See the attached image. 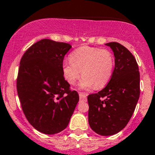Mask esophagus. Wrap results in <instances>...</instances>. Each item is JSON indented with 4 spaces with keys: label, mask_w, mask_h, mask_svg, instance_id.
Masks as SVG:
<instances>
[{
    "label": "esophagus",
    "mask_w": 155,
    "mask_h": 155,
    "mask_svg": "<svg viewBox=\"0 0 155 155\" xmlns=\"http://www.w3.org/2000/svg\"><path fill=\"white\" fill-rule=\"evenodd\" d=\"M79 98H80L81 100H84L86 101V99H87V95L85 93H82V92H79Z\"/></svg>",
    "instance_id": "1"
}]
</instances>
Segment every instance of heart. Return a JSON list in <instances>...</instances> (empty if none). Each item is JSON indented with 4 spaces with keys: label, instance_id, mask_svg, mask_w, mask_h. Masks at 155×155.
I'll return each instance as SVG.
<instances>
[{
    "label": "heart",
    "instance_id": "b5f03b06",
    "mask_svg": "<svg viewBox=\"0 0 155 155\" xmlns=\"http://www.w3.org/2000/svg\"><path fill=\"white\" fill-rule=\"evenodd\" d=\"M69 60L63 64L64 79L74 85L81 72L83 78L79 83L80 89H102L112 76L114 57L108 50L83 46L71 53Z\"/></svg>",
    "mask_w": 155,
    "mask_h": 155
}]
</instances>
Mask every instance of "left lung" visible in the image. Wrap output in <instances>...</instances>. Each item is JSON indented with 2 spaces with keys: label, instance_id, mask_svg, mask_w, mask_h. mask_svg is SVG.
<instances>
[{
  "label": "left lung",
  "instance_id": "1",
  "mask_svg": "<svg viewBox=\"0 0 155 155\" xmlns=\"http://www.w3.org/2000/svg\"><path fill=\"white\" fill-rule=\"evenodd\" d=\"M105 45L115 56L112 77L102 90L88 96L89 126L102 136L113 135L126 126L140 95V74L135 58L120 43Z\"/></svg>",
  "mask_w": 155,
  "mask_h": 155
}]
</instances>
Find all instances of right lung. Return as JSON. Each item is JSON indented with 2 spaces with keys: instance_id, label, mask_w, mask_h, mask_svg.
Segmentation results:
<instances>
[{
  "instance_id": "obj_1",
  "label": "right lung",
  "mask_w": 155,
  "mask_h": 155,
  "mask_svg": "<svg viewBox=\"0 0 155 155\" xmlns=\"http://www.w3.org/2000/svg\"><path fill=\"white\" fill-rule=\"evenodd\" d=\"M70 44L43 39L23 55L17 89L23 112L40 132L54 134L67 127L79 102L63 74V58Z\"/></svg>"
}]
</instances>
